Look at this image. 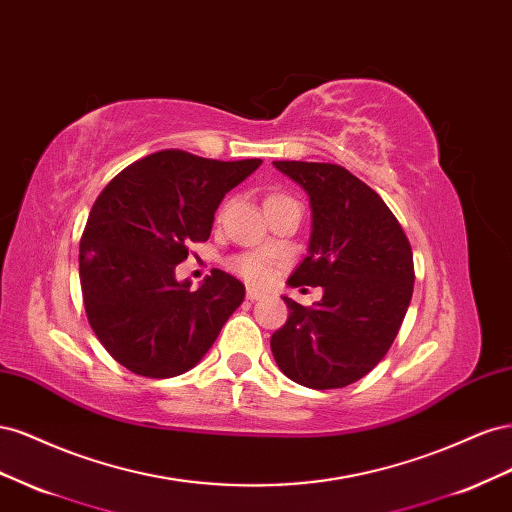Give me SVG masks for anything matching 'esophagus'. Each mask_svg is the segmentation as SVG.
I'll use <instances>...</instances> for the list:
<instances>
[{
	"instance_id": "1",
	"label": "esophagus",
	"mask_w": 512,
	"mask_h": 512,
	"mask_svg": "<svg viewBox=\"0 0 512 512\" xmlns=\"http://www.w3.org/2000/svg\"><path fill=\"white\" fill-rule=\"evenodd\" d=\"M262 297H267V292H265V290L254 288V286L247 288V299H250V301H258V299H262Z\"/></svg>"
}]
</instances>
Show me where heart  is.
Here are the masks:
<instances>
[{"label": "heart", "mask_w": 512, "mask_h": 512, "mask_svg": "<svg viewBox=\"0 0 512 512\" xmlns=\"http://www.w3.org/2000/svg\"><path fill=\"white\" fill-rule=\"evenodd\" d=\"M269 198H282V196H269ZM232 267H235L243 277H247V280H252V282H265V280H269L267 260L262 258V256H258V254L239 256L235 262H232Z\"/></svg>", "instance_id": "heart-1"}]
</instances>
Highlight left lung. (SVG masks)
Returning <instances> with one entry per match:
<instances>
[{
  "mask_svg": "<svg viewBox=\"0 0 512 512\" xmlns=\"http://www.w3.org/2000/svg\"><path fill=\"white\" fill-rule=\"evenodd\" d=\"M305 190L312 209L307 256L288 277L322 286L303 307L286 297L288 320L271 337L273 359L307 389H342L389 352L414 290L410 243L384 200L346 168L320 162H273Z\"/></svg>",
  "mask_w": 512,
  "mask_h": 512,
  "instance_id": "obj_1",
  "label": "left lung"
}]
</instances>
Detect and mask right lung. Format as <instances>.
Listing matches in <instances>:
<instances>
[{"label":"right lung","mask_w":512,"mask_h":512,"mask_svg":"<svg viewBox=\"0 0 512 512\" xmlns=\"http://www.w3.org/2000/svg\"><path fill=\"white\" fill-rule=\"evenodd\" d=\"M262 160L218 162L158 151L130 164L91 207L79 277L87 320L117 363L173 378L209 352L245 286L220 269L196 290L177 280L190 241H207L222 198Z\"/></svg>","instance_id":"right-lung-1"}]
</instances>
